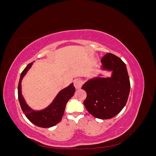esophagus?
<instances>
[{
    "instance_id": "obj_1",
    "label": "esophagus",
    "mask_w": 156,
    "mask_h": 156,
    "mask_svg": "<svg viewBox=\"0 0 156 156\" xmlns=\"http://www.w3.org/2000/svg\"><path fill=\"white\" fill-rule=\"evenodd\" d=\"M82 84L83 83L81 81V80H80L79 79L74 80V86L76 89L81 88L82 87Z\"/></svg>"
}]
</instances>
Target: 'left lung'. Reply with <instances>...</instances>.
Instances as JSON below:
<instances>
[{"label": "left lung", "mask_w": 156, "mask_h": 156, "mask_svg": "<svg viewBox=\"0 0 156 156\" xmlns=\"http://www.w3.org/2000/svg\"><path fill=\"white\" fill-rule=\"evenodd\" d=\"M101 69L111 72V77H93L84 83L82 89L87 96L84 105L89 113L100 119H109L122 110L130 91L126 64L116 55L107 53L101 60Z\"/></svg>", "instance_id": "8db88e82"}]
</instances>
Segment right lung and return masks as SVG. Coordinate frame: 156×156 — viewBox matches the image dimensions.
Listing matches in <instances>:
<instances>
[{
	"mask_svg": "<svg viewBox=\"0 0 156 156\" xmlns=\"http://www.w3.org/2000/svg\"><path fill=\"white\" fill-rule=\"evenodd\" d=\"M33 62L28 64L27 66L21 73L18 84V99L21 109L25 113L26 117L32 124L40 127L48 128L57 124L61 120L64 113L66 103L72 98L75 91L73 83H71L67 87L60 90L51 104L40 111L33 110L27 104L21 91V81L28 71L32 67Z\"/></svg>",
	"mask_w": 156,
	"mask_h": 156,
	"instance_id": "1",
	"label": "right lung"
}]
</instances>
